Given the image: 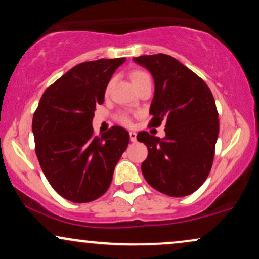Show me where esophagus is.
<instances>
[{
    "mask_svg": "<svg viewBox=\"0 0 259 259\" xmlns=\"http://www.w3.org/2000/svg\"><path fill=\"white\" fill-rule=\"evenodd\" d=\"M129 136H130V141H132V142L136 141V133L135 132H130Z\"/></svg>",
    "mask_w": 259,
    "mask_h": 259,
    "instance_id": "esophagus-1",
    "label": "esophagus"
}]
</instances>
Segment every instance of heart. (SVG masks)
<instances>
[{"label":"heart","instance_id":"1","mask_svg":"<svg viewBox=\"0 0 259 259\" xmlns=\"http://www.w3.org/2000/svg\"><path fill=\"white\" fill-rule=\"evenodd\" d=\"M130 78H132L134 85L138 87L139 84L145 82V80L151 79V76H149V73L146 72V71L135 70V71H133L132 74H130ZM110 85H111V83H110ZM116 118L120 124H123V125H129V124L132 123V118H130L129 114L125 113V112H120V113H118Z\"/></svg>","mask_w":259,"mask_h":259}]
</instances>
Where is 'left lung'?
<instances>
[{
    "label": "left lung",
    "mask_w": 259,
    "mask_h": 259,
    "mask_svg": "<svg viewBox=\"0 0 259 259\" xmlns=\"http://www.w3.org/2000/svg\"><path fill=\"white\" fill-rule=\"evenodd\" d=\"M134 61L154 78L149 125L165 121V138L138 134L148 148L141 170L149 186L170 197H186L210 174L220 130L212 93L193 71L166 54L141 55Z\"/></svg>",
    "instance_id": "8db88e82"
}]
</instances>
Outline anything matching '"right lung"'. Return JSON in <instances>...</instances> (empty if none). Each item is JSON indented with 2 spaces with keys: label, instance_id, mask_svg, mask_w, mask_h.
Instances as JSON below:
<instances>
[{
  "label": "right lung",
  "instance_id": "right-lung-1",
  "mask_svg": "<svg viewBox=\"0 0 259 259\" xmlns=\"http://www.w3.org/2000/svg\"><path fill=\"white\" fill-rule=\"evenodd\" d=\"M125 58L85 61L43 93L33 113L36 155L48 182L62 198L89 202L110 187L116 164L129 143L125 129L94 135L92 121L112 74Z\"/></svg>",
  "mask_w": 259,
  "mask_h": 259
}]
</instances>
